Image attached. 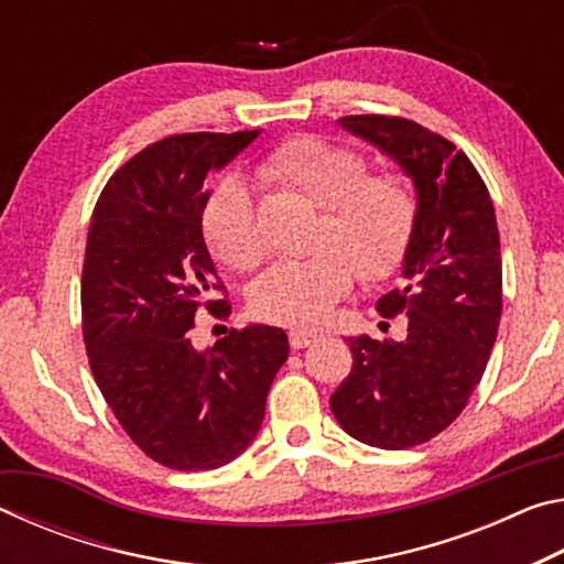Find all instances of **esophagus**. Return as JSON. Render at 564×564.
<instances>
[{"label": "esophagus", "instance_id": "34e87169", "mask_svg": "<svg viewBox=\"0 0 564 564\" xmlns=\"http://www.w3.org/2000/svg\"><path fill=\"white\" fill-rule=\"evenodd\" d=\"M316 333L313 330H305V328H293L291 333H289V340H291V348H295V350H301V348H305V346H311V343H316Z\"/></svg>", "mask_w": 564, "mask_h": 564}]
</instances>
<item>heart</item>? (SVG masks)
<instances>
[{
	"mask_svg": "<svg viewBox=\"0 0 564 564\" xmlns=\"http://www.w3.org/2000/svg\"><path fill=\"white\" fill-rule=\"evenodd\" d=\"M256 176L323 208L305 261H285L256 281L251 308L281 326H316L362 271L368 281L403 265L417 224V196L398 171H370L358 149L321 137H291L259 159ZM204 236L214 256L234 271H253L265 259V238L246 186L224 181L204 208Z\"/></svg>",
	"mask_w": 564,
	"mask_h": 564,
	"instance_id": "obj_1",
	"label": "heart"
}]
</instances>
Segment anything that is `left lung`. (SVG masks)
<instances>
[{
    "label": "left lung",
    "mask_w": 564,
    "mask_h": 564,
    "mask_svg": "<svg viewBox=\"0 0 564 564\" xmlns=\"http://www.w3.org/2000/svg\"><path fill=\"white\" fill-rule=\"evenodd\" d=\"M393 156L417 191L403 289L378 299L383 318L408 316L405 340L348 338L352 368L330 410L356 441L405 451L463 413L488 366L502 313V259L490 191L465 151L403 117H343Z\"/></svg>",
    "instance_id": "left-lung-1"
}]
</instances>
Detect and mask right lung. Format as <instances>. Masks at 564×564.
<instances>
[{"mask_svg":"<svg viewBox=\"0 0 564 564\" xmlns=\"http://www.w3.org/2000/svg\"><path fill=\"white\" fill-rule=\"evenodd\" d=\"M256 137L161 139L107 181L91 214L82 269L91 376L123 433L171 470H214L241 455L289 358V336L271 326L231 328L208 350L191 346L198 311L231 316L204 243V181Z\"/></svg>","mask_w":564,"mask_h":564,"instance_id":"right-lung-1","label":"right lung"}]
</instances>
